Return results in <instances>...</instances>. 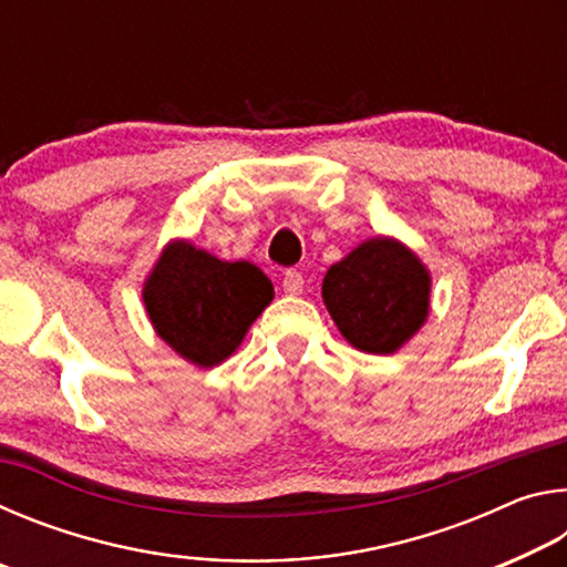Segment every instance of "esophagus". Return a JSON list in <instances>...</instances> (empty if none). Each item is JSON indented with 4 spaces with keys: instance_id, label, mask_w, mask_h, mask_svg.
<instances>
[{
    "instance_id": "obj_1",
    "label": "esophagus",
    "mask_w": 567,
    "mask_h": 567,
    "mask_svg": "<svg viewBox=\"0 0 567 567\" xmlns=\"http://www.w3.org/2000/svg\"><path fill=\"white\" fill-rule=\"evenodd\" d=\"M302 285H305V280H302L300 272H297V270H287V272H285V277H282V290H285L287 295H300V292H302Z\"/></svg>"
}]
</instances>
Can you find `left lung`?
Listing matches in <instances>:
<instances>
[{
	"label": "left lung",
	"instance_id": "obj_1",
	"mask_svg": "<svg viewBox=\"0 0 567 567\" xmlns=\"http://www.w3.org/2000/svg\"><path fill=\"white\" fill-rule=\"evenodd\" d=\"M322 300L344 340L358 350L388 354L425 322L430 275L405 245L368 239L330 267Z\"/></svg>",
	"mask_w": 567,
	"mask_h": 567
}]
</instances>
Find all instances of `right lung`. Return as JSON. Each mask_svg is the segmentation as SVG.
<instances>
[{"label":"right lung","mask_w":567,"mask_h":567,"mask_svg":"<svg viewBox=\"0 0 567 567\" xmlns=\"http://www.w3.org/2000/svg\"><path fill=\"white\" fill-rule=\"evenodd\" d=\"M272 297L260 267L223 262L189 243L169 245L145 285L157 334L199 368L229 358Z\"/></svg>","instance_id":"right-lung-1"}]
</instances>
